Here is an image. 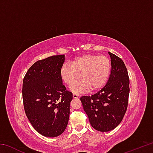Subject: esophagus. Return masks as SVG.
I'll return each mask as SVG.
<instances>
[{"mask_svg":"<svg viewBox=\"0 0 153 153\" xmlns=\"http://www.w3.org/2000/svg\"><path fill=\"white\" fill-rule=\"evenodd\" d=\"M79 96L78 94H73V97H74V98H79Z\"/></svg>","mask_w":153,"mask_h":153,"instance_id":"34e87169","label":"esophagus"}]
</instances>
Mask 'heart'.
<instances>
[{"instance_id": "obj_1", "label": "heart", "mask_w": 153, "mask_h": 153, "mask_svg": "<svg viewBox=\"0 0 153 153\" xmlns=\"http://www.w3.org/2000/svg\"><path fill=\"white\" fill-rule=\"evenodd\" d=\"M111 63L105 55H84L74 59L71 65L65 63L60 70L63 83L70 86L82 77V80L71 87L75 93H83L101 89L110 74Z\"/></svg>"}]
</instances>
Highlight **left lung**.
Masks as SVG:
<instances>
[{"label":"left lung","mask_w":153,"mask_h":153,"mask_svg":"<svg viewBox=\"0 0 153 153\" xmlns=\"http://www.w3.org/2000/svg\"><path fill=\"white\" fill-rule=\"evenodd\" d=\"M111 69L105 86L96 94L80 98L90 123L95 129L105 132L115 129L127 111L129 79L122 59L108 52Z\"/></svg>","instance_id":"obj_1"}]
</instances>
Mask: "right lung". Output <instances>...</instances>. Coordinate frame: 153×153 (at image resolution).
Masks as SVG:
<instances>
[{"label":"right lung","mask_w":153,"mask_h":153,"mask_svg":"<svg viewBox=\"0 0 153 153\" xmlns=\"http://www.w3.org/2000/svg\"><path fill=\"white\" fill-rule=\"evenodd\" d=\"M65 55L36 61L23 80L24 110L31 124L46 137H56L66 129L73 94L66 90L60 77Z\"/></svg>","instance_id":"1"}]
</instances>
